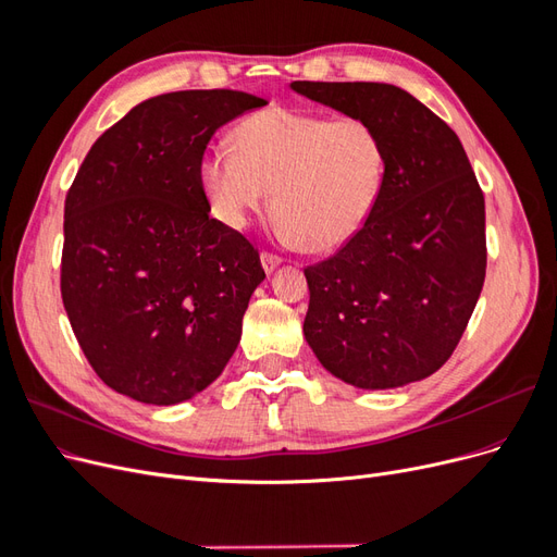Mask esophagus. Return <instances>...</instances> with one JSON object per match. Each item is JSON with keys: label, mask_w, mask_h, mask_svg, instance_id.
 <instances>
[{"label": "esophagus", "mask_w": 557, "mask_h": 557, "mask_svg": "<svg viewBox=\"0 0 557 557\" xmlns=\"http://www.w3.org/2000/svg\"><path fill=\"white\" fill-rule=\"evenodd\" d=\"M262 267H264V272L267 274H272L274 269L281 264V256H276V252H269V250H262Z\"/></svg>", "instance_id": "34e87169"}]
</instances>
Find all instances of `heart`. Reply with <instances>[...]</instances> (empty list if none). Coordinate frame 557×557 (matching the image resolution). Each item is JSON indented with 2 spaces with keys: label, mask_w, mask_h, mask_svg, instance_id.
I'll use <instances>...</instances> for the list:
<instances>
[{
  "label": "heart",
  "mask_w": 557,
  "mask_h": 557,
  "mask_svg": "<svg viewBox=\"0 0 557 557\" xmlns=\"http://www.w3.org/2000/svg\"><path fill=\"white\" fill-rule=\"evenodd\" d=\"M232 141L199 164L201 188L230 227H246L272 199L283 237L325 252L356 237L379 205L387 150L364 117L269 107L246 115Z\"/></svg>",
  "instance_id": "obj_1"
}]
</instances>
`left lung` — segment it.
<instances>
[{
    "mask_svg": "<svg viewBox=\"0 0 557 557\" xmlns=\"http://www.w3.org/2000/svg\"><path fill=\"white\" fill-rule=\"evenodd\" d=\"M293 90L383 137L387 174L372 218L305 269V336L327 372L381 391L434 374L458 346L485 278V201L440 115L387 83L295 81Z\"/></svg>",
    "mask_w": 557,
    "mask_h": 557,
    "instance_id": "1",
    "label": "left lung"
}]
</instances>
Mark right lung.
Returning <instances> with one entry per match:
<instances>
[{
  "instance_id": "add662e5",
  "label": "right lung",
  "mask_w": 557,
  "mask_h": 557,
  "mask_svg": "<svg viewBox=\"0 0 557 557\" xmlns=\"http://www.w3.org/2000/svg\"><path fill=\"white\" fill-rule=\"evenodd\" d=\"M262 97H150L88 150L64 199L60 290L95 374L144 404L211 385L242 339L260 252L209 215L199 164L213 132Z\"/></svg>"
}]
</instances>
